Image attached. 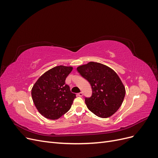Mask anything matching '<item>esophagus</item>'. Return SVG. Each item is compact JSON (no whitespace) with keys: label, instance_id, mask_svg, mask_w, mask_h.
Wrapping results in <instances>:
<instances>
[{"label":"esophagus","instance_id":"obj_1","mask_svg":"<svg viewBox=\"0 0 158 158\" xmlns=\"http://www.w3.org/2000/svg\"><path fill=\"white\" fill-rule=\"evenodd\" d=\"M77 95H78V96H79V97H82L83 93H82V92H80V93H78V94H77Z\"/></svg>","mask_w":158,"mask_h":158}]
</instances>
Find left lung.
<instances>
[{
  "label": "left lung",
  "instance_id": "8db88e82",
  "mask_svg": "<svg viewBox=\"0 0 158 158\" xmlns=\"http://www.w3.org/2000/svg\"><path fill=\"white\" fill-rule=\"evenodd\" d=\"M77 70L92 87V96L85 98L88 109L101 118L113 115L125 95V88L117 73L107 66L95 62L80 66Z\"/></svg>",
  "mask_w": 158,
  "mask_h": 158
}]
</instances>
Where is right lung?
<instances>
[{
	"label": "right lung",
	"mask_w": 158,
	"mask_h": 158,
	"mask_svg": "<svg viewBox=\"0 0 158 158\" xmlns=\"http://www.w3.org/2000/svg\"><path fill=\"white\" fill-rule=\"evenodd\" d=\"M73 67L57 66L41 75L31 89L33 102L43 116L57 119L70 109L76 94L65 84Z\"/></svg>",
	"instance_id": "add662e5"
}]
</instances>
